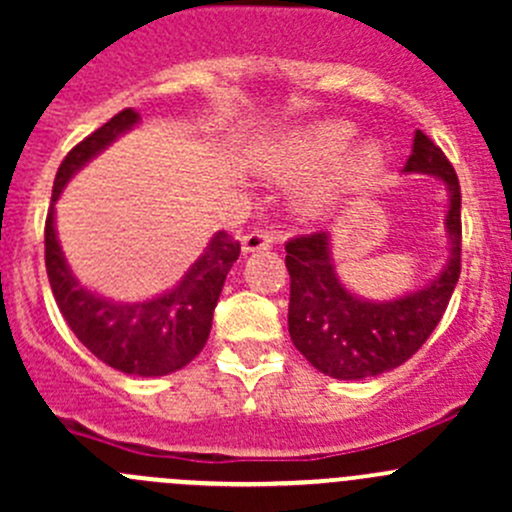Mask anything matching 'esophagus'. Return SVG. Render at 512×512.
Returning a JSON list of instances; mask_svg holds the SVG:
<instances>
[{
  "label": "esophagus",
  "instance_id": "obj_1",
  "mask_svg": "<svg viewBox=\"0 0 512 512\" xmlns=\"http://www.w3.org/2000/svg\"><path fill=\"white\" fill-rule=\"evenodd\" d=\"M272 235L265 230H252L247 235H242V252H257V250H270L272 247Z\"/></svg>",
  "mask_w": 512,
  "mask_h": 512
}]
</instances>
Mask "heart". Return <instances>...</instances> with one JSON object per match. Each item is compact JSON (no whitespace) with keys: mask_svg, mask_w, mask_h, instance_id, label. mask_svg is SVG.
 Masks as SVG:
<instances>
[{"mask_svg":"<svg viewBox=\"0 0 512 512\" xmlns=\"http://www.w3.org/2000/svg\"><path fill=\"white\" fill-rule=\"evenodd\" d=\"M356 138V128L342 121L319 123L304 131L292 133L280 146L272 151L270 170L282 178H297V175L314 173L332 160H337ZM384 163V151L376 141H361L354 151L339 160L327 175L314 178L307 188L299 193V210L309 218L327 213L342 195L349 190L361 188L379 173Z\"/></svg>","mask_w":512,"mask_h":512,"instance_id":"b5f03b06","label":"heart"}]
</instances>
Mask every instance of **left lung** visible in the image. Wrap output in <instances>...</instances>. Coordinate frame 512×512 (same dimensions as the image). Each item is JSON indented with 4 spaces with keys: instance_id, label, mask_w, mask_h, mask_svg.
<instances>
[{
    "instance_id": "8db88e82",
    "label": "left lung",
    "mask_w": 512,
    "mask_h": 512,
    "mask_svg": "<svg viewBox=\"0 0 512 512\" xmlns=\"http://www.w3.org/2000/svg\"><path fill=\"white\" fill-rule=\"evenodd\" d=\"M404 173H426L448 190L446 232L451 255L426 287L389 302L349 292L332 265L329 232L299 235L285 245L289 270V337L304 359L332 379H369L396 369L423 347L441 322L461 277V185L441 148L416 131Z\"/></svg>"
}]
</instances>
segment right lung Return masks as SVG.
<instances>
[{"label": "right lung", "instance_id": "right-lung-1", "mask_svg": "<svg viewBox=\"0 0 512 512\" xmlns=\"http://www.w3.org/2000/svg\"><path fill=\"white\" fill-rule=\"evenodd\" d=\"M138 121L141 116L133 108H123L61 160L44 227L46 275L66 324L91 354L123 374L165 376L203 352L225 277L240 257V242L225 230L215 232L203 255L173 289L148 302H111L76 280L54 230V203L71 175Z\"/></svg>", "mask_w": 512, "mask_h": 512}]
</instances>
